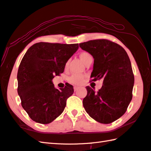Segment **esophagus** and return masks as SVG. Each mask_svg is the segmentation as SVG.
Segmentation results:
<instances>
[{
	"label": "esophagus",
	"mask_w": 151,
	"mask_h": 151,
	"mask_svg": "<svg viewBox=\"0 0 151 151\" xmlns=\"http://www.w3.org/2000/svg\"><path fill=\"white\" fill-rule=\"evenodd\" d=\"M78 89H79V87H78V86H75V87H74V90H75V91H77Z\"/></svg>",
	"instance_id": "esophagus-1"
}]
</instances>
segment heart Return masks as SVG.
<instances>
[{
	"label": "heart",
	"instance_id": "1",
	"mask_svg": "<svg viewBox=\"0 0 151 151\" xmlns=\"http://www.w3.org/2000/svg\"><path fill=\"white\" fill-rule=\"evenodd\" d=\"M79 57L82 62L86 65L88 61L92 59V56L88 52H81L79 54ZM69 65V61H67L65 64V67H67ZM85 76L83 75H73L69 77V81L70 83L75 84V85H81L84 82Z\"/></svg>",
	"mask_w": 151,
	"mask_h": 151
}]
</instances>
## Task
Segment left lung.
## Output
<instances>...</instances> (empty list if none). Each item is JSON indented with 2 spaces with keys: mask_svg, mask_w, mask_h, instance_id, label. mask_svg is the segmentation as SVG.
I'll list each match as a JSON object with an SVG mask.
<instances>
[{
  "mask_svg": "<svg viewBox=\"0 0 151 151\" xmlns=\"http://www.w3.org/2000/svg\"><path fill=\"white\" fill-rule=\"evenodd\" d=\"M79 46L94 58L91 81H103L97 92L86 87L85 110L97 122H113L126 113L132 99L134 75L128 55L119 44L107 39L90 40Z\"/></svg>",
  "mask_w": 151,
  "mask_h": 151,
  "instance_id": "1",
  "label": "left lung"
}]
</instances>
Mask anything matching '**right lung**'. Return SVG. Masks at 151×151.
<instances>
[{"mask_svg":"<svg viewBox=\"0 0 151 151\" xmlns=\"http://www.w3.org/2000/svg\"><path fill=\"white\" fill-rule=\"evenodd\" d=\"M78 44L38 42L23 56L17 71V93L22 107L35 122L46 124L63 113L73 86L56 89L52 80L64 71Z\"/></svg>","mask_w":151,"mask_h":151,"instance_id":"right-lung-1","label":"right lung"}]
</instances>
